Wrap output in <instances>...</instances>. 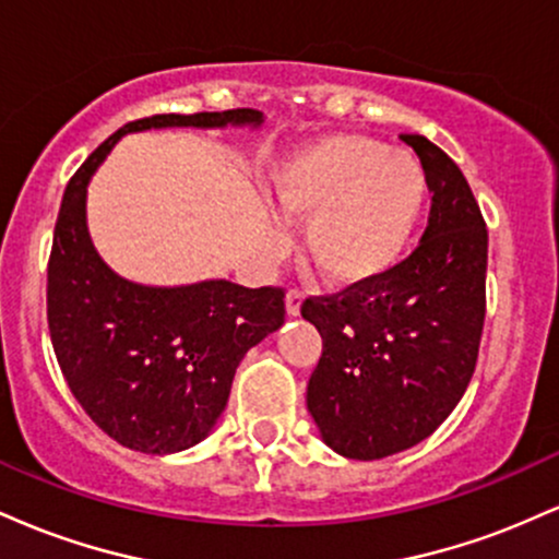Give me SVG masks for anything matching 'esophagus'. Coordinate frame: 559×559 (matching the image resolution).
<instances>
[{
  "instance_id": "1",
  "label": "esophagus",
  "mask_w": 559,
  "mask_h": 559,
  "mask_svg": "<svg viewBox=\"0 0 559 559\" xmlns=\"http://www.w3.org/2000/svg\"><path fill=\"white\" fill-rule=\"evenodd\" d=\"M301 294L299 292H288L286 294V316L288 318H297L299 316V310H301Z\"/></svg>"
}]
</instances>
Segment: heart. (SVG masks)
I'll return each mask as SVG.
<instances>
[{
    "label": "heart",
    "instance_id": "1",
    "mask_svg": "<svg viewBox=\"0 0 559 559\" xmlns=\"http://www.w3.org/2000/svg\"><path fill=\"white\" fill-rule=\"evenodd\" d=\"M271 199L305 223V260L331 286H365L407 254L428 199V176L404 150L360 133H325L273 165Z\"/></svg>",
    "mask_w": 559,
    "mask_h": 559
}]
</instances>
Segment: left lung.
<instances>
[{"label": "left lung", "instance_id": "1", "mask_svg": "<svg viewBox=\"0 0 559 559\" xmlns=\"http://www.w3.org/2000/svg\"><path fill=\"white\" fill-rule=\"evenodd\" d=\"M428 176L420 247L394 271L336 297L307 299L323 338L307 383L320 439L349 460L420 444L463 400L486 316L489 234L463 170L420 133H402Z\"/></svg>", "mask_w": 559, "mask_h": 559}]
</instances>
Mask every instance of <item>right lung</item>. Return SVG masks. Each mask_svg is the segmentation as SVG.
Instances as JSON below:
<instances>
[{"label": "right lung", "instance_id": "obj_1", "mask_svg": "<svg viewBox=\"0 0 559 559\" xmlns=\"http://www.w3.org/2000/svg\"><path fill=\"white\" fill-rule=\"evenodd\" d=\"M260 110L152 115L115 131L70 178L55 226L47 318L57 362L86 415L118 444L176 454L213 433L236 368L284 325L281 288L226 278L146 286L96 252L86 199L92 176L128 133L150 128H258Z\"/></svg>", "mask_w": 559, "mask_h": 559}]
</instances>
